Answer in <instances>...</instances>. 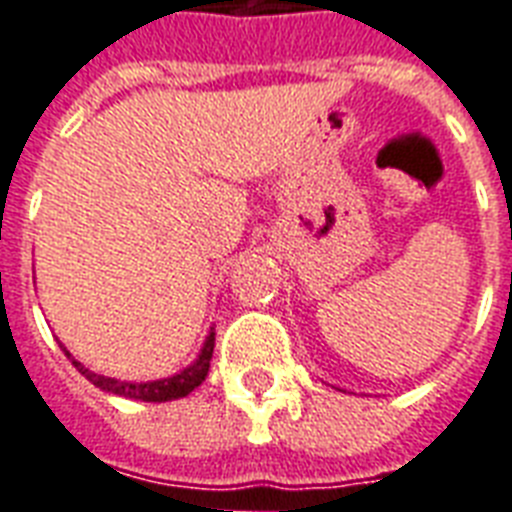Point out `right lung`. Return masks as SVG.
<instances>
[{"mask_svg": "<svg viewBox=\"0 0 512 512\" xmlns=\"http://www.w3.org/2000/svg\"><path fill=\"white\" fill-rule=\"evenodd\" d=\"M213 348H215V332L207 334L205 348L199 353V359L186 367L178 375H172V378L164 380H151V383H129V380H115V378H105V375H96V372L86 370L80 361H75L69 356V351L61 345V351L67 353L72 364L78 367V372L86 380H91L96 388H102V391H110V394H118V397L126 399H140V402H169V399H180L188 397L191 391L197 386H202V380L207 378V372H210V359H213Z\"/></svg>", "mask_w": 512, "mask_h": 512, "instance_id": "1", "label": "right lung"}]
</instances>
